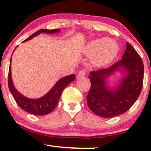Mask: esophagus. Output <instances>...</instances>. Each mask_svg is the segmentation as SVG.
Wrapping results in <instances>:
<instances>
[{"label": "esophagus", "mask_w": 151, "mask_h": 151, "mask_svg": "<svg viewBox=\"0 0 151 151\" xmlns=\"http://www.w3.org/2000/svg\"><path fill=\"white\" fill-rule=\"evenodd\" d=\"M86 72L84 70H80V72L78 73V77L83 78L84 77V76H86Z\"/></svg>", "instance_id": "1"}]
</instances>
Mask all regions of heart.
<instances>
[{
  "label": "heart",
  "mask_w": 151,
  "mask_h": 151,
  "mask_svg": "<svg viewBox=\"0 0 151 151\" xmlns=\"http://www.w3.org/2000/svg\"><path fill=\"white\" fill-rule=\"evenodd\" d=\"M118 45L112 38H100L90 41L83 48V53L91 56V63L96 67L111 63L118 53Z\"/></svg>",
  "instance_id": "b5f03b06"
}]
</instances>
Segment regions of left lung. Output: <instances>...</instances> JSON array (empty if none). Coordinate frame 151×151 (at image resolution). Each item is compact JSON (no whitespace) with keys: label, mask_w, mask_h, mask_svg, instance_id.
I'll use <instances>...</instances> for the list:
<instances>
[{"label":"left lung","mask_w":151,"mask_h":151,"mask_svg":"<svg viewBox=\"0 0 151 151\" xmlns=\"http://www.w3.org/2000/svg\"><path fill=\"white\" fill-rule=\"evenodd\" d=\"M117 72H120L122 77L112 87L109 84V79ZM143 74L141 58L127 43L121 60L108 68L90 73L91 88L87 96L89 108L97 116L106 118L126 113L139 97Z\"/></svg>","instance_id":"left-lung-1"}]
</instances>
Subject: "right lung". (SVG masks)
<instances>
[{"label":"right lung","mask_w":151,"mask_h":151,"mask_svg":"<svg viewBox=\"0 0 151 151\" xmlns=\"http://www.w3.org/2000/svg\"><path fill=\"white\" fill-rule=\"evenodd\" d=\"M60 31V29L39 30L32 35H30V37H28V38L25 39L23 42L28 41V40L33 38L40 33L53 34V33H58ZM11 65V58L10 60L9 72H8V88H9L10 91L13 95L17 104L21 107V109L30 113V114L37 115V116H44V115H47L51 113L56 107L63 90L76 78L75 74H71L70 76H65V77L59 79L46 94L39 98L33 99V98L25 97L16 88L13 83V80H12Z\"/></svg>","instance_id":"right-lung-1"}]
</instances>
